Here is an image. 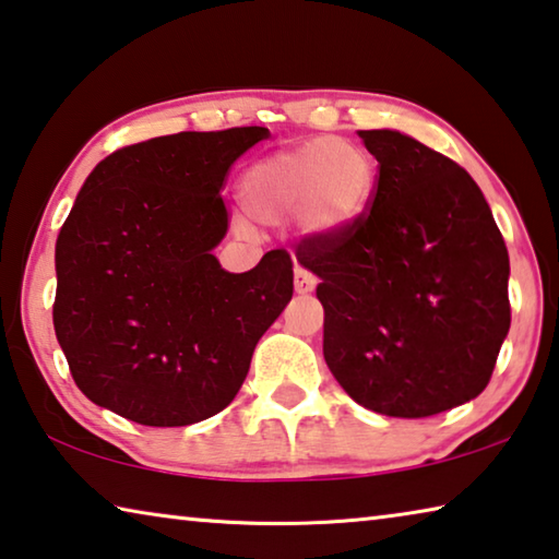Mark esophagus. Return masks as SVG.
Wrapping results in <instances>:
<instances>
[{"instance_id": "esophagus-1", "label": "esophagus", "mask_w": 559, "mask_h": 559, "mask_svg": "<svg viewBox=\"0 0 559 559\" xmlns=\"http://www.w3.org/2000/svg\"><path fill=\"white\" fill-rule=\"evenodd\" d=\"M316 276L313 273H308L304 265H296V271H294V286H296V294H311V290L316 288Z\"/></svg>"}]
</instances>
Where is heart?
I'll use <instances>...</instances> for the list:
<instances>
[{"mask_svg":"<svg viewBox=\"0 0 559 559\" xmlns=\"http://www.w3.org/2000/svg\"><path fill=\"white\" fill-rule=\"evenodd\" d=\"M376 189V162L341 139H313L253 164L241 179L248 214L263 224L306 216L316 231H338L362 214Z\"/></svg>","mask_w":559,"mask_h":559,"instance_id":"b5f03b06","label":"heart"}]
</instances>
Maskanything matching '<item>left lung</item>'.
Listing matches in <instances>:
<instances>
[{
    "label": "left lung",
    "mask_w": 559,
    "mask_h": 559,
    "mask_svg": "<svg viewBox=\"0 0 559 559\" xmlns=\"http://www.w3.org/2000/svg\"><path fill=\"white\" fill-rule=\"evenodd\" d=\"M380 166L368 214L296 259L323 304V356L358 405L428 418L490 383L510 331V259L480 186L401 131H358Z\"/></svg>",
    "instance_id": "obj_1"
}]
</instances>
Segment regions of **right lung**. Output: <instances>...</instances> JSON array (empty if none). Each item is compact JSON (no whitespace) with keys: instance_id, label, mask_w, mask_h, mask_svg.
<instances>
[{"instance_id":"obj_1","label":"right lung","mask_w":559,"mask_h":559,"mask_svg":"<svg viewBox=\"0 0 559 559\" xmlns=\"http://www.w3.org/2000/svg\"><path fill=\"white\" fill-rule=\"evenodd\" d=\"M263 127L181 131L94 166L57 238L55 331L88 401L152 428L224 411L255 343L294 296V261L269 251L228 273V168Z\"/></svg>"}]
</instances>
